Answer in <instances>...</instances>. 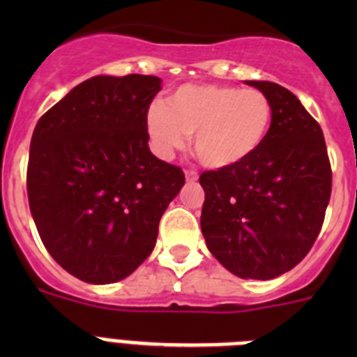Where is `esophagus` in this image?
Wrapping results in <instances>:
<instances>
[{"label": "esophagus", "mask_w": 357, "mask_h": 357, "mask_svg": "<svg viewBox=\"0 0 357 357\" xmlns=\"http://www.w3.org/2000/svg\"><path fill=\"white\" fill-rule=\"evenodd\" d=\"M185 181L188 182L198 181V173L195 172V169H185Z\"/></svg>", "instance_id": "1"}]
</instances>
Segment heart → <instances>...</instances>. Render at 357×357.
<instances>
[{"label":"heart","instance_id":"heart-1","mask_svg":"<svg viewBox=\"0 0 357 357\" xmlns=\"http://www.w3.org/2000/svg\"><path fill=\"white\" fill-rule=\"evenodd\" d=\"M272 128V103L261 91L232 85H184L162 102L151 103L146 130L153 151L169 159L193 135L202 164L229 169L250 159Z\"/></svg>","mask_w":357,"mask_h":357}]
</instances>
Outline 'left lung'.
Segmentation results:
<instances>
[{"mask_svg": "<svg viewBox=\"0 0 357 357\" xmlns=\"http://www.w3.org/2000/svg\"><path fill=\"white\" fill-rule=\"evenodd\" d=\"M272 103V128L248 160L200 175L202 234L241 279H273L304 259L320 234L333 172L324 132L291 91L248 80Z\"/></svg>", "mask_w": 357, "mask_h": 357, "instance_id": "obj_1", "label": "left lung"}]
</instances>
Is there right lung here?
Returning a JSON list of instances; mask_svg holds the SVG:
<instances>
[{"mask_svg": "<svg viewBox=\"0 0 357 357\" xmlns=\"http://www.w3.org/2000/svg\"><path fill=\"white\" fill-rule=\"evenodd\" d=\"M159 77H94L44 112L26 169L44 247L91 284L130 275L157 241L160 216L185 182L148 148L146 112Z\"/></svg>", "mask_w": 357, "mask_h": 357, "instance_id": "obj_1", "label": "right lung"}]
</instances>
